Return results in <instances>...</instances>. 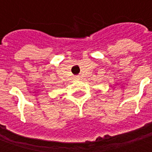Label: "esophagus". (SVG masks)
<instances>
[{"label": "esophagus", "instance_id": "obj_1", "mask_svg": "<svg viewBox=\"0 0 152 152\" xmlns=\"http://www.w3.org/2000/svg\"><path fill=\"white\" fill-rule=\"evenodd\" d=\"M75 78H76V79H77V77H75Z\"/></svg>", "mask_w": 152, "mask_h": 152}]
</instances>
